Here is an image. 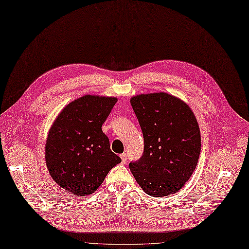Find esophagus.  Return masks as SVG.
<instances>
[{"mask_svg": "<svg viewBox=\"0 0 249 249\" xmlns=\"http://www.w3.org/2000/svg\"><path fill=\"white\" fill-rule=\"evenodd\" d=\"M120 157H121V159H122V163L125 164L126 161H127V155H126V153H123V154L120 155Z\"/></svg>", "mask_w": 249, "mask_h": 249, "instance_id": "1", "label": "esophagus"}]
</instances>
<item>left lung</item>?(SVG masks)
<instances>
[{
	"label": "left lung",
	"instance_id": "1",
	"mask_svg": "<svg viewBox=\"0 0 249 249\" xmlns=\"http://www.w3.org/2000/svg\"><path fill=\"white\" fill-rule=\"evenodd\" d=\"M130 104L144 141L142 158L129 163L133 177L152 197L174 194L186 185L199 160L197 119L185 101L165 92L132 96Z\"/></svg>",
	"mask_w": 249,
	"mask_h": 249
}]
</instances>
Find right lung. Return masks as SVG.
<instances>
[{
  "mask_svg": "<svg viewBox=\"0 0 249 249\" xmlns=\"http://www.w3.org/2000/svg\"><path fill=\"white\" fill-rule=\"evenodd\" d=\"M116 103L117 97L83 95L64 107L50 127L46 165L53 180L71 194L94 193L121 162L101 129Z\"/></svg>",
  "mask_w": 249,
  "mask_h": 249,
  "instance_id": "1",
  "label": "right lung"
}]
</instances>
